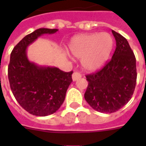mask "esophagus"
Instances as JSON below:
<instances>
[{
	"instance_id": "1",
	"label": "esophagus",
	"mask_w": 146,
	"mask_h": 146,
	"mask_svg": "<svg viewBox=\"0 0 146 146\" xmlns=\"http://www.w3.org/2000/svg\"><path fill=\"white\" fill-rule=\"evenodd\" d=\"M81 77H82L81 73H79V72H77V71L74 72V73H73V76H72V78H73V81H76V80H78Z\"/></svg>"
}]
</instances>
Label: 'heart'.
I'll return each instance as SVG.
<instances>
[{
    "label": "heart",
    "mask_w": 146,
    "mask_h": 146,
    "mask_svg": "<svg viewBox=\"0 0 146 146\" xmlns=\"http://www.w3.org/2000/svg\"><path fill=\"white\" fill-rule=\"evenodd\" d=\"M113 45V38L108 33L82 34L71 39L69 50L73 57L81 59L86 70L96 71L108 60Z\"/></svg>",
    "instance_id": "heart-1"
}]
</instances>
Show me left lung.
Instances as JSON below:
<instances>
[{
    "label": "left lung",
    "mask_w": 146,
    "mask_h": 146,
    "mask_svg": "<svg viewBox=\"0 0 146 146\" xmlns=\"http://www.w3.org/2000/svg\"><path fill=\"white\" fill-rule=\"evenodd\" d=\"M116 49L105 66L86 76L89 82L85 92L88 104L101 113H113L131 99L136 84V57L127 40L112 30Z\"/></svg>",
    "instance_id": "8db88e82"
}]
</instances>
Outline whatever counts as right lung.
Returning <instances> with one entry per match:
<instances>
[{
    "label": "right lung",
    "instance_id": "obj_1",
    "mask_svg": "<svg viewBox=\"0 0 146 146\" xmlns=\"http://www.w3.org/2000/svg\"><path fill=\"white\" fill-rule=\"evenodd\" d=\"M57 29L42 28L26 35L10 54L8 79L15 98L29 113L45 117L63 104L66 90L73 82V71L64 72L52 66H40L29 60L27 47L44 34H54Z\"/></svg>",
    "mask_w": 146,
    "mask_h": 146
}]
</instances>
